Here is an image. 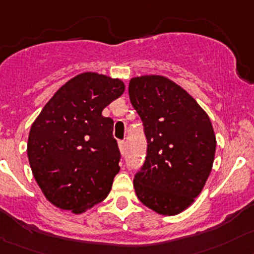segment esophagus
Returning a JSON list of instances; mask_svg holds the SVG:
<instances>
[{
  "mask_svg": "<svg viewBox=\"0 0 254 254\" xmlns=\"http://www.w3.org/2000/svg\"><path fill=\"white\" fill-rule=\"evenodd\" d=\"M118 146H120L121 153H122V155H125L126 150H127V142L122 139V141H120V142H118Z\"/></svg>",
  "mask_w": 254,
  "mask_h": 254,
  "instance_id": "1",
  "label": "esophagus"
}]
</instances>
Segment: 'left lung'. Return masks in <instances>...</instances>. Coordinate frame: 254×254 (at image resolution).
Returning a JSON list of instances; mask_svg holds the SVG:
<instances>
[{
  "instance_id": "obj_1",
  "label": "left lung",
  "mask_w": 254,
  "mask_h": 254,
  "mask_svg": "<svg viewBox=\"0 0 254 254\" xmlns=\"http://www.w3.org/2000/svg\"><path fill=\"white\" fill-rule=\"evenodd\" d=\"M128 94L147 141L134 191L156 213L175 215L194 203L208 180L217 146L213 126L191 95L165 76L132 78Z\"/></svg>"
}]
</instances>
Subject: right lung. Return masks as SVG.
I'll return each mask as SVG.
<instances>
[{
	"mask_svg": "<svg viewBox=\"0 0 254 254\" xmlns=\"http://www.w3.org/2000/svg\"><path fill=\"white\" fill-rule=\"evenodd\" d=\"M125 92L120 79L83 73L65 83L32 123L27 157L46 199L83 213L112 189L121 152L102 111Z\"/></svg>",
	"mask_w": 254,
	"mask_h": 254,
	"instance_id": "1",
	"label": "right lung"
}]
</instances>
